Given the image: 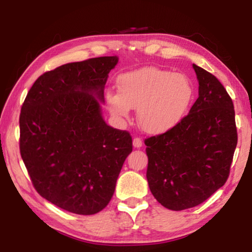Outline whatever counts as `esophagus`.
<instances>
[{
	"label": "esophagus",
	"instance_id": "esophagus-1",
	"mask_svg": "<svg viewBox=\"0 0 252 252\" xmlns=\"http://www.w3.org/2000/svg\"><path fill=\"white\" fill-rule=\"evenodd\" d=\"M142 140L140 139V137H134L133 139V146L135 148H141L142 147Z\"/></svg>",
	"mask_w": 252,
	"mask_h": 252
}]
</instances>
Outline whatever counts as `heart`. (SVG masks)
<instances>
[{
  "label": "heart",
  "instance_id": "obj_1",
  "mask_svg": "<svg viewBox=\"0 0 252 252\" xmlns=\"http://www.w3.org/2000/svg\"><path fill=\"white\" fill-rule=\"evenodd\" d=\"M118 94L109 92L106 105L118 119H128L137 108V120L148 133H165L181 122L192 98L190 81L180 73L143 67L120 75Z\"/></svg>",
  "mask_w": 252,
  "mask_h": 252
}]
</instances>
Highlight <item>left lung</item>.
Returning <instances> with one entry per match:
<instances>
[{
  "mask_svg": "<svg viewBox=\"0 0 252 252\" xmlns=\"http://www.w3.org/2000/svg\"><path fill=\"white\" fill-rule=\"evenodd\" d=\"M198 98L173 128L144 140L147 180L154 197L181 211L225 185L237 144L232 98L215 75L192 64Z\"/></svg>",
  "mask_w": 252,
  "mask_h": 252,
  "instance_id": "1",
  "label": "left lung"
}]
</instances>
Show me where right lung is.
Listing matches in <instances>:
<instances>
[{"mask_svg": "<svg viewBox=\"0 0 252 252\" xmlns=\"http://www.w3.org/2000/svg\"><path fill=\"white\" fill-rule=\"evenodd\" d=\"M117 56L64 64L40 75L19 116V149L36 191L75 215H95L109 204L126 157L127 130L102 117L104 86Z\"/></svg>", "mask_w": 252, "mask_h": 252, "instance_id": "1", "label": "right lung"}]
</instances>
